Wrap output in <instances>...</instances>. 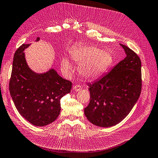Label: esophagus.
Wrapping results in <instances>:
<instances>
[{"instance_id": "obj_1", "label": "esophagus", "mask_w": 158, "mask_h": 158, "mask_svg": "<svg viewBox=\"0 0 158 158\" xmlns=\"http://www.w3.org/2000/svg\"><path fill=\"white\" fill-rule=\"evenodd\" d=\"M81 89H82V87H81L80 85H75L74 86V90L76 92L81 90Z\"/></svg>"}]
</instances>
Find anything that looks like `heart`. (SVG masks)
I'll list each match as a JSON object with an SVG mask.
<instances>
[{
    "mask_svg": "<svg viewBox=\"0 0 158 158\" xmlns=\"http://www.w3.org/2000/svg\"><path fill=\"white\" fill-rule=\"evenodd\" d=\"M70 56L74 63L78 64L79 74L88 80L101 77L113 63V56L109 51L92 45L76 47L71 50ZM61 68L66 73L73 70V66L67 58L62 59Z\"/></svg>",
    "mask_w": 158,
    "mask_h": 158,
    "instance_id": "1",
    "label": "heart"
}]
</instances>
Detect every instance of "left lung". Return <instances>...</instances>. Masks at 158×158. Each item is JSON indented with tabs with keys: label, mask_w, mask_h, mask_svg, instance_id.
I'll return each instance as SVG.
<instances>
[{
	"label": "left lung",
	"mask_w": 158,
	"mask_h": 158,
	"mask_svg": "<svg viewBox=\"0 0 158 158\" xmlns=\"http://www.w3.org/2000/svg\"><path fill=\"white\" fill-rule=\"evenodd\" d=\"M126 57L109 73L89 84L90 101L84 109L88 120L100 127H111L121 122L140 97L141 61L129 47L119 44Z\"/></svg>",
	"instance_id": "left-lung-1"
}]
</instances>
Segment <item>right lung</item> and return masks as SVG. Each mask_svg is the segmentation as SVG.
Masks as SVG:
<instances>
[{
    "instance_id": "add662e5",
    "label": "right lung",
    "mask_w": 158,
    "mask_h": 158,
    "mask_svg": "<svg viewBox=\"0 0 158 158\" xmlns=\"http://www.w3.org/2000/svg\"><path fill=\"white\" fill-rule=\"evenodd\" d=\"M30 45L23 44L14 54L9 90L19 113L33 125L44 127L59 117L60 100L70 92L72 82L54 69L43 73L32 70L23 52Z\"/></svg>"
}]
</instances>
